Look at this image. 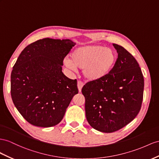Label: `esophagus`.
Returning a JSON list of instances; mask_svg holds the SVG:
<instances>
[{
	"label": "esophagus",
	"instance_id": "obj_1",
	"mask_svg": "<svg viewBox=\"0 0 159 159\" xmlns=\"http://www.w3.org/2000/svg\"><path fill=\"white\" fill-rule=\"evenodd\" d=\"M77 87H78V89H79V92L80 93L81 90H82V88L83 87V83L81 82V81H79L78 83H77Z\"/></svg>",
	"mask_w": 159,
	"mask_h": 159
}]
</instances>
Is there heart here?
<instances>
[{"mask_svg": "<svg viewBox=\"0 0 159 159\" xmlns=\"http://www.w3.org/2000/svg\"><path fill=\"white\" fill-rule=\"evenodd\" d=\"M70 60L64 61L68 67L83 69V75L88 81L103 79L114 66L117 56L111 48L99 45H87L76 48L70 55Z\"/></svg>", "mask_w": 159, "mask_h": 159, "instance_id": "heart-1", "label": "heart"}]
</instances>
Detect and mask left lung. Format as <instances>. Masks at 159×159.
Listing matches in <instances>:
<instances>
[{
    "label": "left lung",
    "mask_w": 159,
    "mask_h": 159,
    "mask_svg": "<svg viewBox=\"0 0 159 159\" xmlns=\"http://www.w3.org/2000/svg\"><path fill=\"white\" fill-rule=\"evenodd\" d=\"M118 54L109 74L84 85L85 113L92 128L111 133L124 127L139 113L144 78L136 60L124 48L113 43Z\"/></svg>",
    "instance_id": "obj_1"
}]
</instances>
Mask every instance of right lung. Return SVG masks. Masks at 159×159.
<instances>
[{
    "mask_svg": "<svg viewBox=\"0 0 159 159\" xmlns=\"http://www.w3.org/2000/svg\"><path fill=\"white\" fill-rule=\"evenodd\" d=\"M76 43L70 39L44 38L20 54L11 75L12 100L21 116L38 127L54 126L78 94L76 80L62 71L63 60Z\"/></svg>",
    "mask_w": 159,
    "mask_h": 159,
    "instance_id": "right-lung-1",
    "label": "right lung"
}]
</instances>
